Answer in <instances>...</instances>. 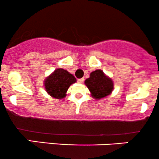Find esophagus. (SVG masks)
I'll return each mask as SVG.
<instances>
[{"label": "esophagus", "mask_w": 159, "mask_h": 159, "mask_svg": "<svg viewBox=\"0 0 159 159\" xmlns=\"http://www.w3.org/2000/svg\"><path fill=\"white\" fill-rule=\"evenodd\" d=\"M83 81H84V79H83V78H81V79H78L77 80V82L79 83H83Z\"/></svg>", "instance_id": "34e87169"}]
</instances>
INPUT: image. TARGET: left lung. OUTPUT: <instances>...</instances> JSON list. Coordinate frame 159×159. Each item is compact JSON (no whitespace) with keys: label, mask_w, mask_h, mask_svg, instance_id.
<instances>
[{"label":"left lung","mask_w":159,"mask_h":159,"mask_svg":"<svg viewBox=\"0 0 159 159\" xmlns=\"http://www.w3.org/2000/svg\"><path fill=\"white\" fill-rule=\"evenodd\" d=\"M85 84L95 99H102L112 93L114 83L112 80L101 70H96L90 73L89 78L85 80Z\"/></svg>","instance_id":"obj_1"}]
</instances>
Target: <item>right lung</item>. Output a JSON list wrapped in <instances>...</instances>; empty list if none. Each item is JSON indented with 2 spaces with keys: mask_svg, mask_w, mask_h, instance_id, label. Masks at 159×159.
I'll return each instance as SVG.
<instances>
[{
  "mask_svg": "<svg viewBox=\"0 0 159 159\" xmlns=\"http://www.w3.org/2000/svg\"><path fill=\"white\" fill-rule=\"evenodd\" d=\"M76 82V78L73 74L66 70L58 68L46 78L44 86L47 93L52 98L62 99L66 97L70 86Z\"/></svg>",
  "mask_w": 159,
  "mask_h": 159,
  "instance_id": "add662e5",
  "label": "right lung"
}]
</instances>
